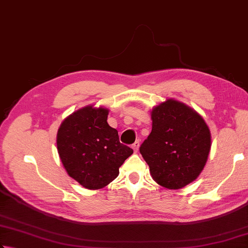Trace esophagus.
Wrapping results in <instances>:
<instances>
[{
    "label": "esophagus",
    "mask_w": 248,
    "mask_h": 248,
    "mask_svg": "<svg viewBox=\"0 0 248 248\" xmlns=\"http://www.w3.org/2000/svg\"><path fill=\"white\" fill-rule=\"evenodd\" d=\"M132 148L134 150V153H138L139 152V148H140V140H137L133 145H132Z\"/></svg>",
    "instance_id": "esophagus-1"
}]
</instances>
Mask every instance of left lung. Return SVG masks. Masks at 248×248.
<instances>
[{"label":"left lung","instance_id":"1","mask_svg":"<svg viewBox=\"0 0 248 248\" xmlns=\"http://www.w3.org/2000/svg\"><path fill=\"white\" fill-rule=\"evenodd\" d=\"M153 129L140 147L155 182L181 189L197 179L211 150V132L195 109L170 99L152 110Z\"/></svg>","mask_w":248,"mask_h":248}]
</instances>
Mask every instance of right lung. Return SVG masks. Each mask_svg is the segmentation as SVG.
Here are the masks:
<instances>
[{
    "mask_svg": "<svg viewBox=\"0 0 248 248\" xmlns=\"http://www.w3.org/2000/svg\"><path fill=\"white\" fill-rule=\"evenodd\" d=\"M108 109L85 106L62 121L57 148L63 167L82 187L91 190L108 186L119 168L133 154L119 142L118 131L108 124Z\"/></svg>",
    "mask_w": 248,
    "mask_h": 248,
    "instance_id": "right-lung-1",
    "label": "right lung"
}]
</instances>
